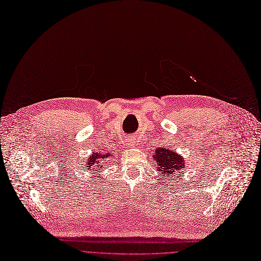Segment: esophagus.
I'll return each mask as SVG.
<instances>
[{
    "instance_id": "esophagus-1",
    "label": "esophagus",
    "mask_w": 261,
    "mask_h": 261,
    "mask_svg": "<svg viewBox=\"0 0 261 261\" xmlns=\"http://www.w3.org/2000/svg\"><path fill=\"white\" fill-rule=\"evenodd\" d=\"M125 142H127V144H128L129 146H134V145H136V144H137L138 141H137V138H136V137L132 136V137H129Z\"/></svg>"
}]
</instances>
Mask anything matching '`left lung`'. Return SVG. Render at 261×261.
<instances>
[{"label": "left lung", "mask_w": 261, "mask_h": 261, "mask_svg": "<svg viewBox=\"0 0 261 261\" xmlns=\"http://www.w3.org/2000/svg\"><path fill=\"white\" fill-rule=\"evenodd\" d=\"M156 162L158 174L171 180L170 176H174L185 169V160L175 150L166 147H158L152 155ZM172 174V176L169 174Z\"/></svg>", "instance_id": "left-lung-1"}]
</instances>
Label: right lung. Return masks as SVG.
<instances>
[{
  "label": "right lung",
  "instance_id": "add662e5",
  "mask_svg": "<svg viewBox=\"0 0 261 261\" xmlns=\"http://www.w3.org/2000/svg\"><path fill=\"white\" fill-rule=\"evenodd\" d=\"M110 158V153L109 152H103V151H93L91 156L88 157V160H87V163H85V169H88L89 171L94 170V169H99L101 168V163L103 161H106L105 159Z\"/></svg>",
  "mask_w": 261,
  "mask_h": 261
}]
</instances>
